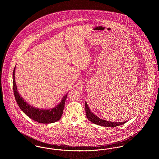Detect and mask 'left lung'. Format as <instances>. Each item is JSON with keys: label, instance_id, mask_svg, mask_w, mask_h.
<instances>
[{"label": "left lung", "instance_id": "1", "mask_svg": "<svg viewBox=\"0 0 159 159\" xmlns=\"http://www.w3.org/2000/svg\"><path fill=\"white\" fill-rule=\"evenodd\" d=\"M84 106H85L86 115L88 119L94 124L98 125L99 126H105V127H116L118 126H120L121 125H123L126 122V121L113 122V121L104 120L101 119H99L97 116H95L94 114H93L91 112L86 102H85V103H84Z\"/></svg>", "mask_w": 159, "mask_h": 159}]
</instances>
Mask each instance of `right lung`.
<instances>
[{"instance_id":"right-lung-1","label":"right lung","mask_w":159,"mask_h":159,"mask_svg":"<svg viewBox=\"0 0 159 159\" xmlns=\"http://www.w3.org/2000/svg\"><path fill=\"white\" fill-rule=\"evenodd\" d=\"M15 67L13 71V90L16 101L20 109L32 120L40 123H51L58 121L61 117L67 94L63 97L60 103L49 110H41L33 107L27 103L18 94L15 81Z\"/></svg>"}]
</instances>
